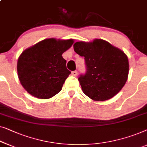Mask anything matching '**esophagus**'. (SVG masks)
Instances as JSON below:
<instances>
[{"mask_svg": "<svg viewBox=\"0 0 147 147\" xmlns=\"http://www.w3.org/2000/svg\"><path fill=\"white\" fill-rule=\"evenodd\" d=\"M71 74H72V76H76L78 75V71H72V72H71Z\"/></svg>", "mask_w": 147, "mask_h": 147, "instance_id": "obj_1", "label": "esophagus"}]
</instances>
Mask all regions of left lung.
<instances>
[{
	"label": "left lung",
	"instance_id": "left-lung-1",
	"mask_svg": "<svg viewBox=\"0 0 147 147\" xmlns=\"http://www.w3.org/2000/svg\"><path fill=\"white\" fill-rule=\"evenodd\" d=\"M74 49L86 60V74L78 78L84 94L93 101H103L119 92L129 71L128 58L123 51L102 39L77 42Z\"/></svg>",
	"mask_w": 147,
	"mask_h": 147
}]
</instances>
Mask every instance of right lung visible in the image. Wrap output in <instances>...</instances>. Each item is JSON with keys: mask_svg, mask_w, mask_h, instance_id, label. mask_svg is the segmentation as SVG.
<instances>
[{"mask_svg": "<svg viewBox=\"0 0 147 147\" xmlns=\"http://www.w3.org/2000/svg\"><path fill=\"white\" fill-rule=\"evenodd\" d=\"M74 42V39L47 38L23 51L17 61V72L28 93L36 98L47 99L61 90L71 74L62 54Z\"/></svg>", "mask_w": 147, "mask_h": 147, "instance_id": "1", "label": "right lung"}]
</instances>
